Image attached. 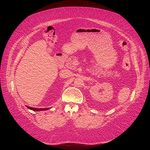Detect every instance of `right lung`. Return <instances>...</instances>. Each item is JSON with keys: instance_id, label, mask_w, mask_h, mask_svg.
Instances as JSON below:
<instances>
[{"instance_id": "1", "label": "right lung", "mask_w": 150, "mask_h": 150, "mask_svg": "<svg viewBox=\"0 0 150 150\" xmlns=\"http://www.w3.org/2000/svg\"><path fill=\"white\" fill-rule=\"evenodd\" d=\"M26 107H27L28 109H29L30 110H32L33 111H35V112H40V111H42V110H49V109H50V108H43V109L33 108H31V107H29V106H27V105H26Z\"/></svg>"}]
</instances>
